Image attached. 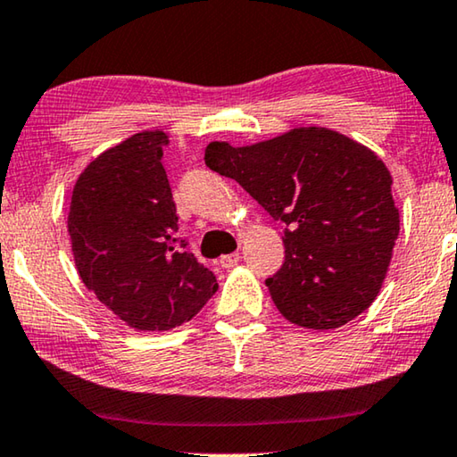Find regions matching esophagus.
<instances>
[{"mask_svg":"<svg viewBox=\"0 0 457 457\" xmlns=\"http://www.w3.org/2000/svg\"><path fill=\"white\" fill-rule=\"evenodd\" d=\"M237 262H240V254H237V252H231V254H226L220 258L221 269H234Z\"/></svg>","mask_w":457,"mask_h":457,"instance_id":"obj_1","label":"esophagus"}]
</instances>
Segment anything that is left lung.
Here are the masks:
<instances>
[{"instance_id":"obj_1","label":"left lung","mask_w":457,"mask_h":457,"mask_svg":"<svg viewBox=\"0 0 457 457\" xmlns=\"http://www.w3.org/2000/svg\"><path fill=\"white\" fill-rule=\"evenodd\" d=\"M205 163L285 223V262L267 287L289 322L330 330L370 308L400 231L390 170L370 147L297 127L254 145L213 141Z\"/></svg>"}]
</instances>
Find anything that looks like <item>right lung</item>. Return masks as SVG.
Segmentation results:
<instances>
[{"label": "right lung", "instance_id": "add662e5", "mask_svg": "<svg viewBox=\"0 0 457 457\" xmlns=\"http://www.w3.org/2000/svg\"><path fill=\"white\" fill-rule=\"evenodd\" d=\"M163 131H141L87 163L71 193L67 231L81 281L135 330H170L217 291L213 272L179 240L162 166Z\"/></svg>", "mask_w": 457, "mask_h": 457}]
</instances>
